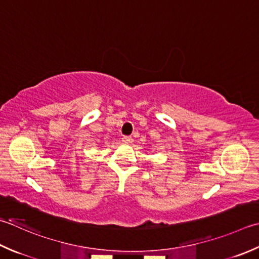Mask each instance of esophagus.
<instances>
[{
  "label": "esophagus",
  "mask_w": 259,
  "mask_h": 259,
  "mask_svg": "<svg viewBox=\"0 0 259 259\" xmlns=\"http://www.w3.org/2000/svg\"><path fill=\"white\" fill-rule=\"evenodd\" d=\"M122 141L124 144H130L131 141H133V138H131L130 136H124V137H122Z\"/></svg>",
  "instance_id": "obj_1"
}]
</instances>
